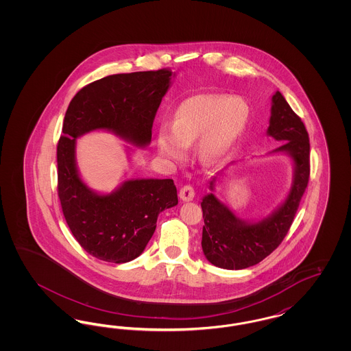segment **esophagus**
<instances>
[{
	"label": "esophagus",
	"mask_w": 351,
	"mask_h": 351,
	"mask_svg": "<svg viewBox=\"0 0 351 351\" xmlns=\"http://www.w3.org/2000/svg\"><path fill=\"white\" fill-rule=\"evenodd\" d=\"M180 199L183 201H191L195 199V188L191 184H185L180 189Z\"/></svg>",
	"instance_id": "esophagus-1"
}]
</instances>
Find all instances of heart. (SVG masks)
<instances>
[{"instance_id":"b5f03b06","label":"heart","mask_w":351,"mask_h":351,"mask_svg":"<svg viewBox=\"0 0 351 351\" xmlns=\"http://www.w3.org/2000/svg\"><path fill=\"white\" fill-rule=\"evenodd\" d=\"M249 116V106L241 99L222 95L189 97L175 110L171 129L163 126L159 130L158 149L168 159L180 160L185 147L202 135L201 154L216 158L243 133Z\"/></svg>"}]
</instances>
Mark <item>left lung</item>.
<instances>
[{"label":"left lung","instance_id":"8db88e82","mask_svg":"<svg viewBox=\"0 0 351 351\" xmlns=\"http://www.w3.org/2000/svg\"><path fill=\"white\" fill-rule=\"evenodd\" d=\"M268 135L284 143L275 151L288 152L295 162L292 189L283 205L258 223H247L234 216L233 212L218 201L213 193L202 202V241L206 259L226 269H242L262 262L275 250L288 233L299 209L311 175L309 135L301 118L292 110L283 95L272 96ZM213 182L210 183V189Z\"/></svg>","mask_w":351,"mask_h":351}]
</instances>
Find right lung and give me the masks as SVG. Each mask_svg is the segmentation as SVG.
Wrapping results in <instances>:
<instances>
[{
  "mask_svg": "<svg viewBox=\"0 0 351 351\" xmlns=\"http://www.w3.org/2000/svg\"><path fill=\"white\" fill-rule=\"evenodd\" d=\"M171 69L118 73L82 88L69 102L58 142V196L68 228L92 256L126 263L139 256L160 212L178 204L172 179L128 180L101 196L82 182L75 165L76 138L106 129L146 146L154 118L171 80Z\"/></svg>",
  "mask_w": 351,
  "mask_h": 351,
  "instance_id": "1",
  "label": "right lung"
}]
</instances>
